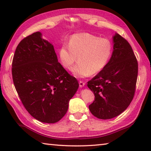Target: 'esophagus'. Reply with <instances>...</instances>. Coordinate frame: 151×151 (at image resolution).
I'll use <instances>...</instances> for the list:
<instances>
[{
    "mask_svg": "<svg viewBox=\"0 0 151 151\" xmlns=\"http://www.w3.org/2000/svg\"><path fill=\"white\" fill-rule=\"evenodd\" d=\"M85 83H84V82H83V81L79 82V86H80L81 88L84 87V86H85Z\"/></svg>",
    "mask_w": 151,
    "mask_h": 151,
    "instance_id": "obj_1",
    "label": "esophagus"
}]
</instances>
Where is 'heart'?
<instances>
[{
	"instance_id": "1",
	"label": "heart",
	"mask_w": 151,
	"mask_h": 151,
	"mask_svg": "<svg viewBox=\"0 0 151 151\" xmlns=\"http://www.w3.org/2000/svg\"><path fill=\"white\" fill-rule=\"evenodd\" d=\"M113 50L112 42L89 33L73 35L69 45L63 44L59 49L61 65L70 70L75 63L78 64L73 69L78 78L87 77L101 72L108 65Z\"/></svg>"
}]
</instances>
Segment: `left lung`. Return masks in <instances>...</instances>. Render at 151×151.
Returning a JSON list of instances; mask_svg holds the SVG:
<instances>
[{"label":"left lung","mask_w":151,"mask_h":151,"mask_svg":"<svg viewBox=\"0 0 151 151\" xmlns=\"http://www.w3.org/2000/svg\"><path fill=\"white\" fill-rule=\"evenodd\" d=\"M113 50L108 65L88 82L95 99L88 106L100 119L114 118L129 106L133 99L138 75V63L127 40L115 33Z\"/></svg>","instance_id":"8db88e82"}]
</instances>
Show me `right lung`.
<instances>
[{"mask_svg": "<svg viewBox=\"0 0 151 151\" xmlns=\"http://www.w3.org/2000/svg\"><path fill=\"white\" fill-rule=\"evenodd\" d=\"M42 36L36 32L17 46L12 60V79L30 115L42 122L55 123L66 113L79 85L58 63L52 43Z\"/></svg>", "mask_w": 151, "mask_h": 151, "instance_id": "add662e5", "label": "right lung"}]
</instances>
